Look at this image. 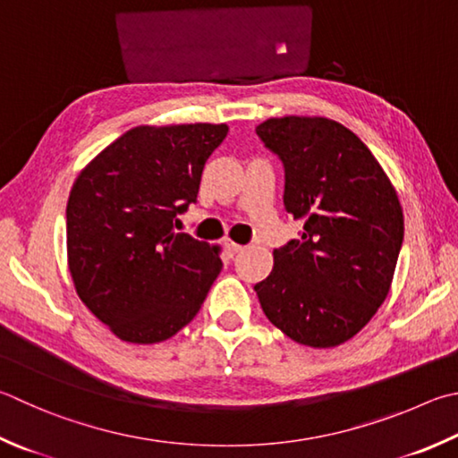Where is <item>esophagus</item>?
Returning a JSON list of instances; mask_svg holds the SVG:
<instances>
[{
  "label": "esophagus",
  "instance_id": "1",
  "mask_svg": "<svg viewBox=\"0 0 458 458\" xmlns=\"http://www.w3.org/2000/svg\"><path fill=\"white\" fill-rule=\"evenodd\" d=\"M226 248H228V254L230 256H234V254H238L240 250H242V244H236V242H232V240H228V242H226Z\"/></svg>",
  "mask_w": 458,
  "mask_h": 458
}]
</instances>
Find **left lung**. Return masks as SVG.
I'll use <instances>...</instances> for the list:
<instances>
[{"instance_id":"8db88e82","label":"left lung","mask_w":458,"mask_h":458,"mask_svg":"<svg viewBox=\"0 0 458 458\" xmlns=\"http://www.w3.org/2000/svg\"><path fill=\"white\" fill-rule=\"evenodd\" d=\"M286 172L284 210L302 236L274 250L254 286L262 310L294 343L332 348L367 327L393 284L404 236L396 188L362 140L320 115L256 126Z\"/></svg>"}]
</instances>
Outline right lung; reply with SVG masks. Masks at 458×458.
Returning a JSON list of instances; mask_svg holds the SVG:
<instances>
[{"instance_id":"1","label":"right lung","mask_w":458,"mask_h":458,"mask_svg":"<svg viewBox=\"0 0 458 458\" xmlns=\"http://www.w3.org/2000/svg\"><path fill=\"white\" fill-rule=\"evenodd\" d=\"M226 123L136 126L78 174L68 198V268L80 301L115 336L154 344L200 310L220 250L174 230L196 202Z\"/></svg>"}]
</instances>
